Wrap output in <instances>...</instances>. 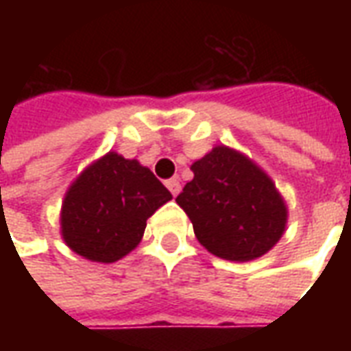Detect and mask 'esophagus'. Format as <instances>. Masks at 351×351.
<instances>
[{
    "mask_svg": "<svg viewBox=\"0 0 351 351\" xmlns=\"http://www.w3.org/2000/svg\"><path fill=\"white\" fill-rule=\"evenodd\" d=\"M165 186H167V190L171 191L175 197L180 193V180H178V178H169V180H165Z\"/></svg>",
    "mask_w": 351,
    "mask_h": 351,
    "instance_id": "34e87169",
    "label": "esophagus"
}]
</instances>
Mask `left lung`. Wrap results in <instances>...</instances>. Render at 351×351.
<instances>
[{"mask_svg":"<svg viewBox=\"0 0 351 351\" xmlns=\"http://www.w3.org/2000/svg\"><path fill=\"white\" fill-rule=\"evenodd\" d=\"M193 180L176 203L206 250L229 261L261 258L286 231L287 206L269 175L229 146L191 165Z\"/></svg>","mask_w":351,"mask_h":351,"instance_id":"1","label":"left lung"}]
</instances>
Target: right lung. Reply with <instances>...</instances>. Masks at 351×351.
Listing matches in <instances>:
<instances>
[{
    "label": "right lung",
    "mask_w": 351,
    "mask_h": 351,
    "mask_svg": "<svg viewBox=\"0 0 351 351\" xmlns=\"http://www.w3.org/2000/svg\"><path fill=\"white\" fill-rule=\"evenodd\" d=\"M171 199L150 169L108 152L69 186L60 216L62 237L82 258L114 263L141 243L146 220Z\"/></svg>",
    "instance_id": "add662e5"
}]
</instances>
